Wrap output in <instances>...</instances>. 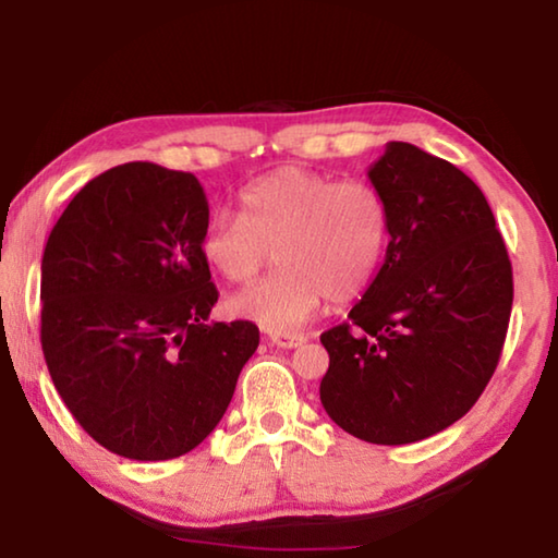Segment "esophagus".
Masks as SVG:
<instances>
[{
    "mask_svg": "<svg viewBox=\"0 0 558 558\" xmlns=\"http://www.w3.org/2000/svg\"><path fill=\"white\" fill-rule=\"evenodd\" d=\"M268 339H270V344H276L280 349H295V347L307 342L305 335H295V332H270Z\"/></svg>",
    "mask_w": 558,
    "mask_h": 558,
    "instance_id": "1",
    "label": "esophagus"
}]
</instances>
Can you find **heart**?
I'll return each instance as SVG.
<instances>
[{
  "label": "heart",
  "mask_w": 558,
  "mask_h": 558,
  "mask_svg": "<svg viewBox=\"0 0 558 558\" xmlns=\"http://www.w3.org/2000/svg\"><path fill=\"white\" fill-rule=\"evenodd\" d=\"M241 216L216 214L202 235L206 266L229 282H251L268 266L280 270L235 292L229 313L268 329L305 325L323 300L362 295L389 245V204L364 179L280 167L241 192Z\"/></svg>",
  "instance_id": "1"
}]
</instances>
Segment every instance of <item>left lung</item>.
Listing matches in <instances>:
<instances>
[{
    "instance_id": "8db88e82",
    "label": "left lung",
    "mask_w": 558,
    "mask_h": 558,
    "mask_svg": "<svg viewBox=\"0 0 558 558\" xmlns=\"http://www.w3.org/2000/svg\"><path fill=\"white\" fill-rule=\"evenodd\" d=\"M366 174L389 204V245L349 323L319 337V401L354 438L405 446L452 426L493 379L512 263L485 194L456 165L389 143Z\"/></svg>"
}]
</instances>
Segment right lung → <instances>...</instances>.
I'll list each match as a JSON object with an SVG mask.
<instances>
[{"instance_id":"obj_1","label":"right lung","mask_w":558,"mask_h":558,"mask_svg":"<svg viewBox=\"0 0 558 558\" xmlns=\"http://www.w3.org/2000/svg\"><path fill=\"white\" fill-rule=\"evenodd\" d=\"M199 179L153 162L112 167L73 196L41 260V349L88 436L130 460H172L219 426L258 349L202 256Z\"/></svg>"}]
</instances>
